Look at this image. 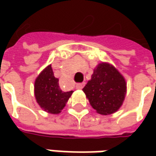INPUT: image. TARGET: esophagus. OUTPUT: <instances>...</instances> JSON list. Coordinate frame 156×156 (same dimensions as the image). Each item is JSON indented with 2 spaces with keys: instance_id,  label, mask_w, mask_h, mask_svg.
<instances>
[{
  "instance_id": "esophagus-1",
  "label": "esophagus",
  "mask_w": 156,
  "mask_h": 156,
  "mask_svg": "<svg viewBox=\"0 0 156 156\" xmlns=\"http://www.w3.org/2000/svg\"><path fill=\"white\" fill-rule=\"evenodd\" d=\"M84 86H85V83H84V82H82V83H78V84L76 85V88H77V89H82Z\"/></svg>"
}]
</instances>
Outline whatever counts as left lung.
<instances>
[{
	"instance_id": "left-lung-1",
	"label": "left lung",
	"mask_w": 156,
	"mask_h": 156,
	"mask_svg": "<svg viewBox=\"0 0 156 156\" xmlns=\"http://www.w3.org/2000/svg\"><path fill=\"white\" fill-rule=\"evenodd\" d=\"M83 92L94 109L101 115H110L122 105L127 91L125 79L114 66L98 64Z\"/></svg>"
}]
</instances>
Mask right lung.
Here are the masks:
<instances>
[{
    "label": "right lung",
    "instance_id": "add662e5",
    "mask_svg": "<svg viewBox=\"0 0 156 156\" xmlns=\"http://www.w3.org/2000/svg\"><path fill=\"white\" fill-rule=\"evenodd\" d=\"M73 94L63 92L59 86V80L55 77L51 65L48 66L34 81V95L41 108L50 114H59Z\"/></svg>",
    "mask_w": 156,
    "mask_h": 156
}]
</instances>
